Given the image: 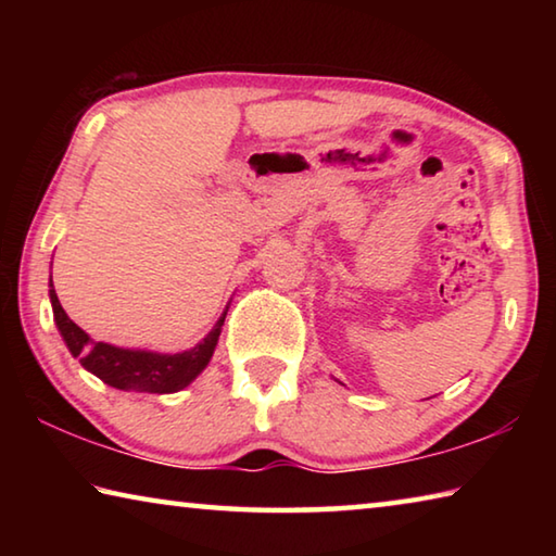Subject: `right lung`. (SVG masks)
<instances>
[{"instance_id":"add662e5","label":"right lung","mask_w":556,"mask_h":556,"mask_svg":"<svg viewBox=\"0 0 556 556\" xmlns=\"http://www.w3.org/2000/svg\"><path fill=\"white\" fill-rule=\"evenodd\" d=\"M49 299L53 308V321L59 326L63 343L68 345L73 357H78L83 368L96 375L105 384L125 392H149V394H172L191 384L199 375L208 368L211 357L218 345L223 331V321L228 316L230 304L211 333L201 343L181 353H156L144 348H119L112 343L92 341L78 324H73L68 314L63 312L59 294L53 289V279H49Z\"/></svg>"}]
</instances>
